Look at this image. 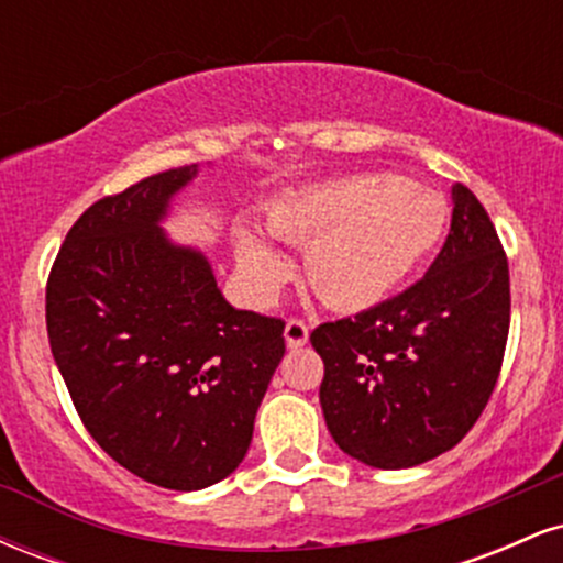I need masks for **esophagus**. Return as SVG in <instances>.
Here are the masks:
<instances>
[{
    "label": "esophagus",
    "mask_w": 563,
    "mask_h": 563,
    "mask_svg": "<svg viewBox=\"0 0 563 563\" xmlns=\"http://www.w3.org/2000/svg\"><path fill=\"white\" fill-rule=\"evenodd\" d=\"M309 341V328L301 320H288L286 322V344L288 349H299Z\"/></svg>",
    "instance_id": "obj_1"
}]
</instances>
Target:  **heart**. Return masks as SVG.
<instances>
[{
  "mask_svg": "<svg viewBox=\"0 0 563 563\" xmlns=\"http://www.w3.org/2000/svg\"><path fill=\"white\" fill-rule=\"evenodd\" d=\"M280 241L309 245L307 277L335 309H367L421 267L448 228V203L389 174H352L286 192L267 209ZM245 294L269 303L290 275L286 251L262 230H235Z\"/></svg>",
  "mask_w": 563,
  "mask_h": 563,
  "instance_id": "obj_1",
  "label": "heart"
}]
</instances>
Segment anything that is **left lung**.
Wrapping results in <instances>:
<instances>
[{
  "instance_id": "1",
  "label": "left lung",
  "mask_w": 563,
  "mask_h": 563,
  "mask_svg": "<svg viewBox=\"0 0 563 563\" xmlns=\"http://www.w3.org/2000/svg\"><path fill=\"white\" fill-rule=\"evenodd\" d=\"M510 325L508 260L466 185H452L442 251L405 294L309 335L325 363L320 405L333 442L397 471L455 448L487 407Z\"/></svg>"
}]
</instances>
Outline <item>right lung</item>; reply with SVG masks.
Returning a JSON list of instances; mask_svg holds the SVG:
<instances>
[{"label":"right lung","instance_id":"right-lung-1","mask_svg":"<svg viewBox=\"0 0 563 563\" xmlns=\"http://www.w3.org/2000/svg\"><path fill=\"white\" fill-rule=\"evenodd\" d=\"M196 174L89 206L47 280L49 346L81 423L119 466L179 493L241 466L286 354V322L224 301L209 260L161 230Z\"/></svg>","mask_w":563,"mask_h":563}]
</instances>
